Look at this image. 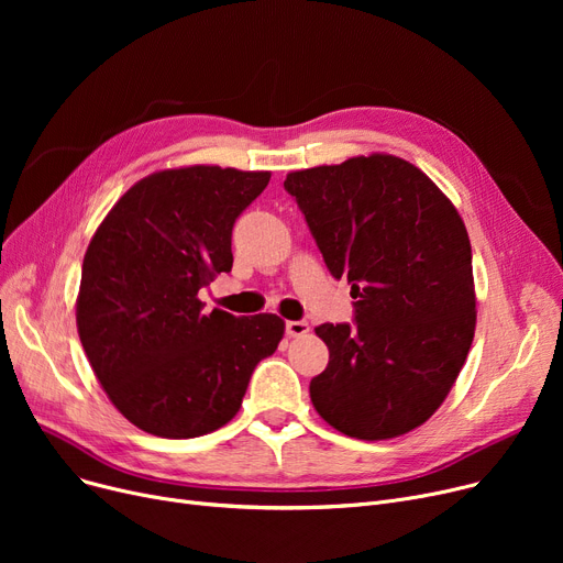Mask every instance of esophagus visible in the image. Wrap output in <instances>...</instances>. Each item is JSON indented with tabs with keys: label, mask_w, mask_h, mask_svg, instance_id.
I'll return each mask as SVG.
<instances>
[{
	"label": "esophagus",
	"mask_w": 563,
	"mask_h": 563,
	"mask_svg": "<svg viewBox=\"0 0 563 563\" xmlns=\"http://www.w3.org/2000/svg\"><path fill=\"white\" fill-rule=\"evenodd\" d=\"M308 331H310L308 321H287V323H285V333H287L289 338H301V335H306Z\"/></svg>",
	"instance_id": "esophagus-1"
}]
</instances>
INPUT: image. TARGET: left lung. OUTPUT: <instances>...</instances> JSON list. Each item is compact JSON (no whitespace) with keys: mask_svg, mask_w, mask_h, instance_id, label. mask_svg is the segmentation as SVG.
<instances>
[{"mask_svg":"<svg viewBox=\"0 0 563 563\" xmlns=\"http://www.w3.org/2000/svg\"><path fill=\"white\" fill-rule=\"evenodd\" d=\"M356 323H321L329 365L310 380L314 410L358 440L424 424L450 395L477 327L472 249L452 200L410 162L374 153L287 173Z\"/></svg>","mask_w":563,"mask_h":563,"instance_id":"left-lung-1","label":"left lung"}]
</instances>
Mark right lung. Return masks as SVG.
<instances>
[{"label": "right lung", "mask_w": 563, "mask_h": 563, "mask_svg": "<svg viewBox=\"0 0 563 563\" xmlns=\"http://www.w3.org/2000/svg\"><path fill=\"white\" fill-rule=\"evenodd\" d=\"M269 177L205 164L151 173L86 249L77 333L109 401L145 433L180 440L228 424L283 340L278 314H205L198 299L232 269V225Z\"/></svg>", "instance_id": "obj_1"}]
</instances>
